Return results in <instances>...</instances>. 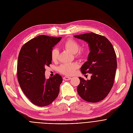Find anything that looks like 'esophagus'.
<instances>
[{
    "instance_id": "34e87169",
    "label": "esophagus",
    "mask_w": 133,
    "mask_h": 133,
    "mask_svg": "<svg viewBox=\"0 0 133 133\" xmlns=\"http://www.w3.org/2000/svg\"><path fill=\"white\" fill-rule=\"evenodd\" d=\"M71 77H68V76H65V77H63V79H64V80H65V81H69V80L71 79Z\"/></svg>"
}]
</instances>
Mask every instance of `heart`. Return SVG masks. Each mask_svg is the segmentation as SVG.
<instances>
[{
    "label": "heart",
    "instance_id": "1",
    "mask_svg": "<svg viewBox=\"0 0 133 133\" xmlns=\"http://www.w3.org/2000/svg\"><path fill=\"white\" fill-rule=\"evenodd\" d=\"M63 47L72 52V54H77L78 56H82L85 53V50L84 49H79V45L77 42L72 39H68L65 42ZM58 50L57 49H54L51 51V59L53 61H56L58 56ZM78 68V65L77 63H67L64 64L59 67V71L64 75L70 76L74 74L75 70Z\"/></svg>",
    "mask_w": 133,
    "mask_h": 133
}]
</instances>
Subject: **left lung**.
I'll use <instances>...</instances> for the list:
<instances>
[{
    "label": "left lung",
    "mask_w": 133,
    "mask_h": 133,
    "mask_svg": "<svg viewBox=\"0 0 133 133\" xmlns=\"http://www.w3.org/2000/svg\"><path fill=\"white\" fill-rule=\"evenodd\" d=\"M74 37L86 42L89 48L87 61L82 66L83 74H91L90 79L79 77V95L85 101L96 103L104 99L110 91L117 68L116 55L111 43L104 36L94 32Z\"/></svg>",
    "instance_id": "1"
}]
</instances>
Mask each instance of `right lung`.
<instances>
[{"label":"right lung","instance_id":"right-lung-1","mask_svg":"<svg viewBox=\"0 0 133 133\" xmlns=\"http://www.w3.org/2000/svg\"><path fill=\"white\" fill-rule=\"evenodd\" d=\"M62 37L39 35L30 40L21 48L17 65V77L21 89L35 105L44 107L50 104L58 96L63 82L56 74L45 78V67L51 64L53 47Z\"/></svg>","mask_w":133,"mask_h":133}]
</instances>
